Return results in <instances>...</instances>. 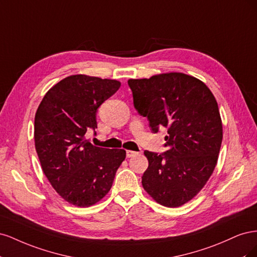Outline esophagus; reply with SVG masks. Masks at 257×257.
I'll return each instance as SVG.
<instances>
[{
	"label": "esophagus",
	"mask_w": 257,
	"mask_h": 257,
	"mask_svg": "<svg viewBox=\"0 0 257 257\" xmlns=\"http://www.w3.org/2000/svg\"><path fill=\"white\" fill-rule=\"evenodd\" d=\"M137 154L136 151H132V150H127L126 151V158H133Z\"/></svg>",
	"instance_id": "1"
}]
</instances>
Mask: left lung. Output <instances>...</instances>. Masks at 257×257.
Listing matches in <instances>:
<instances>
[{
	"label": "left lung",
	"instance_id": "1",
	"mask_svg": "<svg viewBox=\"0 0 257 257\" xmlns=\"http://www.w3.org/2000/svg\"><path fill=\"white\" fill-rule=\"evenodd\" d=\"M137 111L153 133L166 127L169 150L145 151L149 166L142 183L165 207L176 208L195 197L211 177L223 138L216 99L207 85L183 73H164L128 79Z\"/></svg>",
	"mask_w": 257,
	"mask_h": 257
}]
</instances>
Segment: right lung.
<instances>
[{
  "instance_id": "obj_1",
  "label": "right lung",
  "mask_w": 257,
  "mask_h": 257,
  "mask_svg": "<svg viewBox=\"0 0 257 257\" xmlns=\"http://www.w3.org/2000/svg\"><path fill=\"white\" fill-rule=\"evenodd\" d=\"M121 82L72 75L48 90L34 121L35 149L43 173L59 195L77 207H90L110 191L123 149L93 146L84 135L95 130L96 110Z\"/></svg>"
}]
</instances>
